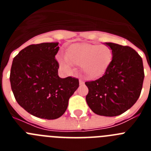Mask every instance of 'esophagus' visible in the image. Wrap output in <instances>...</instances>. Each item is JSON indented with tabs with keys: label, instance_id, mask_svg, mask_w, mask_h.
Listing matches in <instances>:
<instances>
[{
	"label": "esophagus",
	"instance_id": "obj_1",
	"mask_svg": "<svg viewBox=\"0 0 151 151\" xmlns=\"http://www.w3.org/2000/svg\"><path fill=\"white\" fill-rule=\"evenodd\" d=\"M79 83L81 84V85H82V84H83L84 83V81L82 79H81V78H80L79 79Z\"/></svg>",
	"mask_w": 151,
	"mask_h": 151
}]
</instances>
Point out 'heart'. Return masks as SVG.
<instances>
[{
	"mask_svg": "<svg viewBox=\"0 0 151 151\" xmlns=\"http://www.w3.org/2000/svg\"><path fill=\"white\" fill-rule=\"evenodd\" d=\"M113 59V51L107 45L76 44L68 49L66 57L60 58L61 66L69 71L73 63L82 65L84 73L89 78L102 76Z\"/></svg>",
	"mask_w": 151,
	"mask_h": 151,
	"instance_id": "heart-1",
	"label": "heart"
}]
</instances>
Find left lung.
<instances>
[{"label":"left lung","instance_id":"8db88e82","mask_svg":"<svg viewBox=\"0 0 151 151\" xmlns=\"http://www.w3.org/2000/svg\"><path fill=\"white\" fill-rule=\"evenodd\" d=\"M113 59L105 73L85 82L88 88L86 101L94 113L116 116L134 104L141 94L145 73L142 58L129 46L106 43Z\"/></svg>","mask_w":151,"mask_h":151}]
</instances>
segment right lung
<instances>
[{"mask_svg": "<svg viewBox=\"0 0 151 151\" xmlns=\"http://www.w3.org/2000/svg\"><path fill=\"white\" fill-rule=\"evenodd\" d=\"M58 50L57 42L31 45L13 58L10 75L13 95L24 110L38 118L60 117L79 86L78 78L58 76Z\"/></svg>", "mask_w": 151, "mask_h": 151, "instance_id": "obj_1", "label": "right lung"}]
</instances>
